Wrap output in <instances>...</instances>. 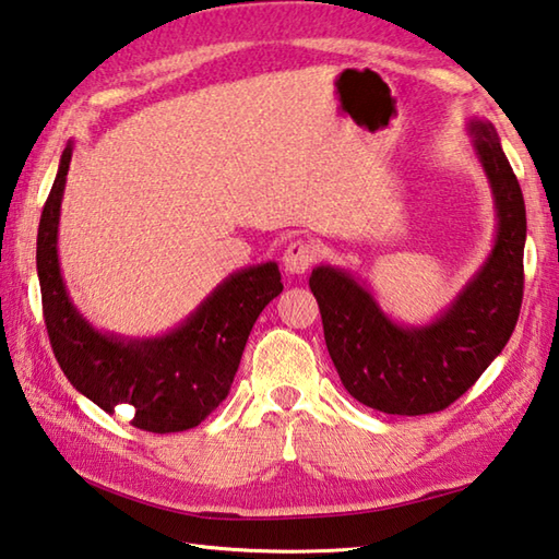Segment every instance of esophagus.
<instances>
[{"instance_id": "obj_1", "label": "esophagus", "mask_w": 559, "mask_h": 559, "mask_svg": "<svg viewBox=\"0 0 559 559\" xmlns=\"http://www.w3.org/2000/svg\"><path fill=\"white\" fill-rule=\"evenodd\" d=\"M314 259H318V245L308 239H296L286 247V253H283V266H286L288 273H306Z\"/></svg>"}]
</instances>
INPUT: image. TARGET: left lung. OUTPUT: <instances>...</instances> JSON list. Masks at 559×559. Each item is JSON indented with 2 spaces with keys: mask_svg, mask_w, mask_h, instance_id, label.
<instances>
[{
  "mask_svg": "<svg viewBox=\"0 0 559 559\" xmlns=\"http://www.w3.org/2000/svg\"><path fill=\"white\" fill-rule=\"evenodd\" d=\"M474 154L489 178L496 239L479 271L428 324H401L381 310L367 283L349 271L314 266L328 352L344 389L391 415L444 411L469 391L503 352L523 302L525 202L491 121L469 119Z\"/></svg>",
  "mask_w": 559,
  "mask_h": 559,
  "instance_id": "8db88e82",
  "label": "left lung"
}]
</instances>
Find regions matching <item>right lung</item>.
<instances>
[{"label": "right lung", "mask_w": 559, "mask_h": 559, "mask_svg": "<svg viewBox=\"0 0 559 559\" xmlns=\"http://www.w3.org/2000/svg\"><path fill=\"white\" fill-rule=\"evenodd\" d=\"M70 158L73 144L60 156L36 239L44 320L60 369L103 411L129 405L139 430L166 435L195 428L227 399L253 322L283 290L278 263L231 273L178 328L158 337H121L93 328L70 300L58 261Z\"/></svg>", "instance_id": "1"}]
</instances>
